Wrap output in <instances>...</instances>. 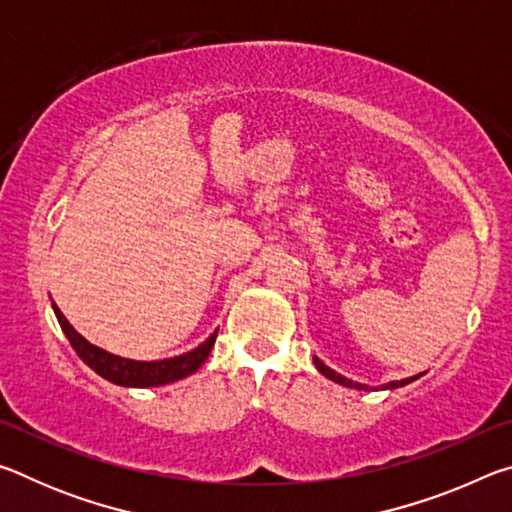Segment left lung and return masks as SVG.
Listing matches in <instances>:
<instances>
[{
  "label": "left lung",
  "instance_id": "obj_1",
  "mask_svg": "<svg viewBox=\"0 0 512 512\" xmlns=\"http://www.w3.org/2000/svg\"><path fill=\"white\" fill-rule=\"evenodd\" d=\"M314 363H316V368L323 372V375L327 377V379H332V381H336V384H341V386H348V388H357V391H368V386H363V384H357V381H352V379H348V377H343V375H339V372H334L332 368H327L323 361H320L318 357H314ZM420 377V375H418ZM418 377H409V379H402V381H391V384H384L381 388H397V386H404V384H411L413 379H418Z\"/></svg>",
  "mask_w": 512,
  "mask_h": 512
}]
</instances>
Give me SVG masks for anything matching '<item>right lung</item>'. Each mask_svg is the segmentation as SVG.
<instances>
[{"instance_id": "1", "label": "right lung", "mask_w": 512, "mask_h": 512, "mask_svg": "<svg viewBox=\"0 0 512 512\" xmlns=\"http://www.w3.org/2000/svg\"><path fill=\"white\" fill-rule=\"evenodd\" d=\"M54 314L58 318L60 327H63L67 341L72 343V348L76 350V354H79V357L88 363L97 375L119 386H137V388L162 386V384H171V381H178L187 375H192V372L201 368L203 361L210 357L216 341V332H214L210 339L198 345L196 350L180 354V357L162 359V361H133V359L115 357V354H110L106 350L97 348V345L85 341L83 336L67 323V318L60 314V309L56 305H54Z\"/></svg>"}]
</instances>
